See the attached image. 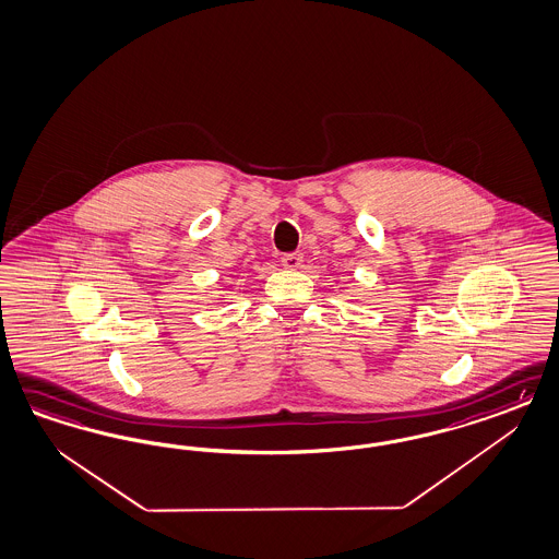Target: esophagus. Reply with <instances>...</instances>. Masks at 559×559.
Here are the masks:
<instances>
[{"instance_id": "obj_1", "label": "esophagus", "mask_w": 559, "mask_h": 559, "mask_svg": "<svg viewBox=\"0 0 559 559\" xmlns=\"http://www.w3.org/2000/svg\"><path fill=\"white\" fill-rule=\"evenodd\" d=\"M302 261H305V254L302 252H289L282 257V265L286 270H300L302 267Z\"/></svg>"}]
</instances>
